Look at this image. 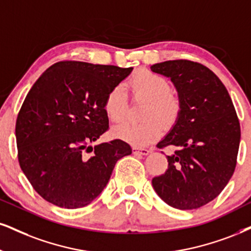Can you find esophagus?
Listing matches in <instances>:
<instances>
[{
  "mask_svg": "<svg viewBox=\"0 0 251 251\" xmlns=\"http://www.w3.org/2000/svg\"><path fill=\"white\" fill-rule=\"evenodd\" d=\"M135 154H142V156H148L150 153L149 149H144V148H132Z\"/></svg>",
  "mask_w": 251,
  "mask_h": 251,
  "instance_id": "obj_1",
  "label": "esophagus"
}]
</instances>
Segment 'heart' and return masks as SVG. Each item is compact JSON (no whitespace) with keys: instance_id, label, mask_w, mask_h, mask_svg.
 Returning <instances> with one entry per match:
<instances>
[{"instance_id":"b5f03b06","label":"heart","mask_w":251,"mask_h":251,"mask_svg":"<svg viewBox=\"0 0 251 251\" xmlns=\"http://www.w3.org/2000/svg\"><path fill=\"white\" fill-rule=\"evenodd\" d=\"M129 88L136 100L147 101L142 110V117L147 119L137 123L125 122L114 126L113 134L135 148H142L153 143L162 135L160 120L165 126L176 122L180 113V101L171 92L168 80L150 71H141L135 74L129 81ZM103 108L108 119L113 122L119 123L126 119L128 99L122 86L117 85L110 89Z\"/></svg>"}]
</instances>
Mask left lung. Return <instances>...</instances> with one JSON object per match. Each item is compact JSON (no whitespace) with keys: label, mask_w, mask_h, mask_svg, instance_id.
Returning <instances> with one entry per match:
<instances>
[{"label":"left lung","mask_w":251,"mask_h":251,"mask_svg":"<svg viewBox=\"0 0 251 251\" xmlns=\"http://www.w3.org/2000/svg\"><path fill=\"white\" fill-rule=\"evenodd\" d=\"M177 89L180 113L157 147L179 148L168 156V170L152 179L160 199L177 209H196L215 199L236 166L241 129L221 80L191 60H168L150 67Z\"/></svg>","instance_id":"8db88e82"}]
</instances>
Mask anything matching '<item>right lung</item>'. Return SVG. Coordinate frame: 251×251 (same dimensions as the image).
Here are the masks:
<instances>
[{"label": "right lung", "mask_w": 251, "mask_h": 251, "mask_svg": "<svg viewBox=\"0 0 251 251\" xmlns=\"http://www.w3.org/2000/svg\"><path fill=\"white\" fill-rule=\"evenodd\" d=\"M131 71L60 61L33 83L16 121L18 162L46 201L69 209L89 205L107 186L117 160L131 154L121 140L89 145L109 126L107 94Z\"/></svg>", "instance_id": "right-lung-1"}]
</instances>
